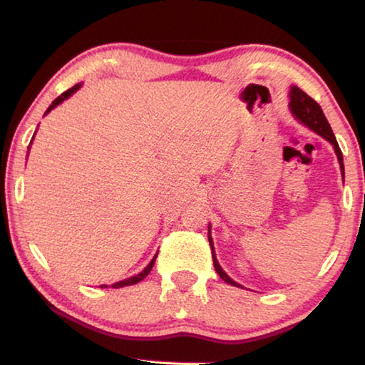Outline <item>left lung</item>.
<instances>
[{
    "instance_id": "obj_1",
    "label": "left lung",
    "mask_w": 365,
    "mask_h": 365,
    "mask_svg": "<svg viewBox=\"0 0 365 365\" xmlns=\"http://www.w3.org/2000/svg\"><path fill=\"white\" fill-rule=\"evenodd\" d=\"M290 110L293 113V116H295L298 121H300L302 124H304V126H308L312 130H314V133H317V134L322 135V138H324L326 140H328V143L333 144L334 152H336V155H338V160H339V165H341L342 177H344V164H342V152L339 149L338 140H336V138H334L333 129H331L328 119H326V116H324L322 106H319L318 103L314 101L312 96H308L303 90L298 88V86H292V88H290ZM210 230H211V226L208 227V241H210V246H211V254H213V264H215V269L217 272V275H220L221 279L226 282V284L235 285V287H241V285L237 284V282L232 280L231 277L227 275L226 272L221 269L220 264H217V259H216V255H215V247H213V239H211Z\"/></svg>"
}]
</instances>
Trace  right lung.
Segmentation results:
<instances>
[{
  "label": "right lung",
  "mask_w": 365,
  "mask_h": 365,
  "mask_svg": "<svg viewBox=\"0 0 365 365\" xmlns=\"http://www.w3.org/2000/svg\"><path fill=\"white\" fill-rule=\"evenodd\" d=\"M80 86H81V83H77V85H75V86H72V88H68L67 91H63V93H62L61 96H58V98H56V100H53V101H52V105L47 108V111H46V114H47V113H51V111L53 110V108H56L57 105H61V103H62V101H65V100H67V98H68V96H72V95L75 93V91H77V90L80 88ZM155 259H157V254L154 255V259H152V260H150V262H149V265H148V267H145V269H144L143 272H140V274H138V275H134V277H129V279H126V280L116 282V284H113V285H111V288H121V287L134 285V284H138V282H140V280H144V279H145V277H148V275H149V272L152 270V267H154V264H155ZM101 287H103V288H106L108 285H101Z\"/></svg>",
  "instance_id": "obj_1"
}]
</instances>
